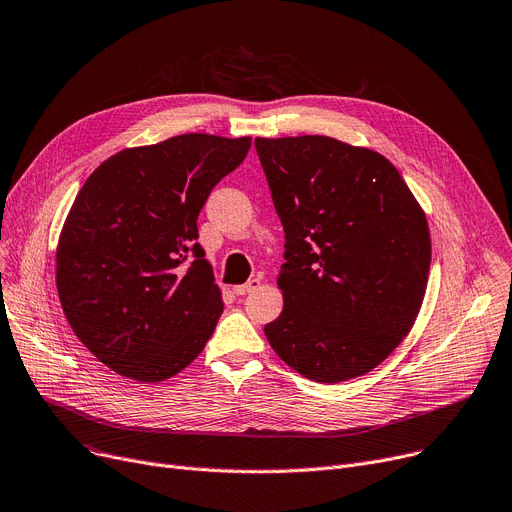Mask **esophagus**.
Here are the masks:
<instances>
[{
    "instance_id": "34e87169",
    "label": "esophagus",
    "mask_w": 512,
    "mask_h": 512,
    "mask_svg": "<svg viewBox=\"0 0 512 512\" xmlns=\"http://www.w3.org/2000/svg\"><path fill=\"white\" fill-rule=\"evenodd\" d=\"M259 286H261V282H259L257 278H253V280H249L247 284H238V286H234L232 290H234V294H249V292H255Z\"/></svg>"
}]
</instances>
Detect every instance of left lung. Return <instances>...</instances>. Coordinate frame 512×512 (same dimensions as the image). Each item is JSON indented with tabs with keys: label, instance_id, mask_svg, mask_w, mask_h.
I'll list each match as a JSON object with an SVG mask.
<instances>
[{
	"label": "left lung",
	"instance_id": "1",
	"mask_svg": "<svg viewBox=\"0 0 512 512\" xmlns=\"http://www.w3.org/2000/svg\"><path fill=\"white\" fill-rule=\"evenodd\" d=\"M286 234L284 309L263 328L303 378L378 367L419 315L432 238L425 211L378 151L321 134L255 139Z\"/></svg>",
	"mask_w": 512,
	"mask_h": 512
}]
</instances>
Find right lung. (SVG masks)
I'll use <instances>...</instances> for the list:
<instances>
[{"label": "right lung", "instance_id": "obj_1", "mask_svg": "<svg viewBox=\"0 0 512 512\" xmlns=\"http://www.w3.org/2000/svg\"><path fill=\"white\" fill-rule=\"evenodd\" d=\"M249 147L180 134L112 155L78 191L56 249L60 303L76 338L124 378H174L211 338L224 303L197 218Z\"/></svg>", "mask_w": 512, "mask_h": 512}]
</instances>
